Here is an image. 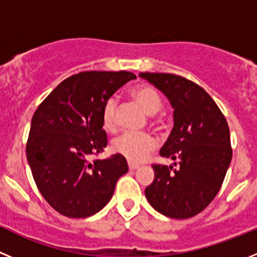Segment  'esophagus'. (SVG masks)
Here are the masks:
<instances>
[{
  "mask_svg": "<svg viewBox=\"0 0 257 257\" xmlns=\"http://www.w3.org/2000/svg\"><path fill=\"white\" fill-rule=\"evenodd\" d=\"M139 167V166L136 165V163H133V162H128V169L130 170H136Z\"/></svg>",
  "mask_w": 257,
  "mask_h": 257,
  "instance_id": "34e87169",
  "label": "esophagus"
}]
</instances>
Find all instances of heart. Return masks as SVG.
Returning <instances> with one entry per match:
<instances>
[{
	"label": "heart",
	"mask_w": 257,
	"mask_h": 257,
	"mask_svg": "<svg viewBox=\"0 0 257 257\" xmlns=\"http://www.w3.org/2000/svg\"><path fill=\"white\" fill-rule=\"evenodd\" d=\"M130 95L136 103L139 104L147 114L151 115L149 123L156 128L165 126L162 117L156 114L162 109V99L156 88L149 85H136L130 90ZM119 104L115 96H109L103 105V124L108 131H117L119 127ZM156 140L149 134H131L127 133L118 136L113 140L112 148L115 153L121 154L128 162L139 163L144 161L156 149Z\"/></svg>",
	"instance_id": "obj_1"
}]
</instances>
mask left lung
<instances>
[{"mask_svg":"<svg viewBox=\"0 0 257 257\" xmlns=\"http://www.w3.org/2000/svg\"><path fill=\"white\" fill-rule=\"evenodd\" d=\"M174 106V128L161 157L175 166L153 163L154 180L145 196L158 212L188 219L216 197L231 161L230 133L225 117L199 85L171 73L143 72Z\"/></svg>","mask_w":257,"mask_h":257,"instance_id":"left-lung-1","label":"left lung"}]
</instances>
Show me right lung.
Returning <instances> with one entry per match:
<instances>
[{
    "label": "right lung",
    "instance_id": "right-lung-1",
    "mask_svg": "<svg viewBox=\"0 0 257 257\" xmlns=\"http://www.w3.org/2000/svg\"><path fill=\"white\" fill-rule=\"evenodd\" d=\"M136 76L127 70H86L59 83L36 109L27 140V158L47 203L68 217L91 216L112 198L115 183L128 171L121 154L103 153V105Z\"/></svg>",
    "mask_w": 257,
    "mask_h": 257
}]
</instances>
